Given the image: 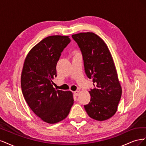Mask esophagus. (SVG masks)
<instances>
[{
    "label": "esophagus",
    "instance_id": "esophagus-1",
    "mask_svg": "<svg viewBox=\"0 0 146 146\" xmlns=\"http://www.w3.org/2000/svg\"><path fill=\"white\" fill-rule=\"evenodd\" d=\"M74 93L75 96H78L79 95V94H80V91H78V90H77V91H74Z\"/></svg>",
    "mask_w": 146,
    "mask_h": 146
}]
</instances>
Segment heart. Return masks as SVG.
<instances>
[{
	"label": "heart",
	"mask_w": 146,
	"mask_h": 146,
	"mask_svg": "<svg viewBox=\"0 0 146 146\" xmlns=\"http://www.w3.org/2000/svg\"><path fill=\"white\" fill-rule=\"evenodd\" d=\"M74 54H77V52L76 51H74Z\"/></svg>",
	"instance_id": "heart-1"
}]
</instances>
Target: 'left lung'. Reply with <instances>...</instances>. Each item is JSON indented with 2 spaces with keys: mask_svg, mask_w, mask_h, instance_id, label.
Segmentation results:
<instances>
[{
  "mask_svg": "<svg viewBox=\"0 0 146 146\" xmlns=\"http://www.w3.org/2000/svg\"><path fill=\"white\" fill-rule=\"evenodd\" d=\"M82 54L87 77L92 79L91 100L84 107L90 117L105 121L116 113L122 95L115 66L105 42L94 33L72 35Z\"/></svg>",
  "mask_w": 146,
  "mask_h": 146,
  "instance_id": "8db88e82",
  "label": "left lung"
}]
</instances>
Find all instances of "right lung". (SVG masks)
Masks as SVG:
<instances>
[{
  "instance_id": "add662e5",
  "label": "right lung",
  "mask_w": 146,
  "mask_h": 146,
  "mask_svg": "<svg viewBox=\"0 0 146 146\" xmlns=\"http://www.w3.org/2000/svg\"><path fill=\"white\" fill-rule=\"evenodd\" d=\"M70 42L69 36H48L31 49L24 61L21 80L24 99L33 113L48 123L64 119L74 104L72 92L56 90L52 80L57 76L61 53Z\"/></svg>"
}]
</instances>
